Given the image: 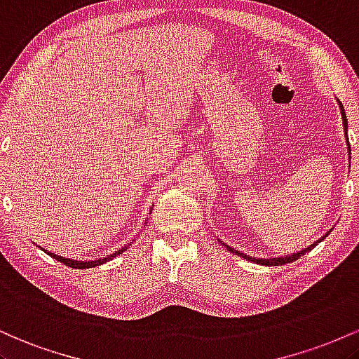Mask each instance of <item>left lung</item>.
<instances>
[{
	"mask_svg": "<svg viewBox=\"0 0 359 359\" xmlns=\"http://www.w3.org/2000/svg\"><path fill=\"white\" fill-rule=\"evenodd\" d=\"M339 107H341V114H342V123H344V128H346V139H348V118H346L344 108H342V104H341V103H339ZM348 146H349V140H348ZM349 154H351V147H349ZM349 159H351V158H349ZM329 232H331V231H329ZM329 232L325 233V236H322L319 241H316V243H313V244H310L309 248H305V249H302V251L295 252V255H290V256H285V257H273V259H255V257L245 256V255H243V252H239V251H236V249L229 248V245H227V249H229V251L232 252V255H237V256L244 257V259H248V261H255V263L264 264V266H280V264H287V263H292V261H297V259H299L300 256H304L305 252L312 251V249L316 248V245L319 244L322 239H325V237L329 236Z\"/></svg>",
	"mask_w": 359,
	"mask_h": 359,
	"instance_id": "1",
	"label": "left lung"
}]
</instances>
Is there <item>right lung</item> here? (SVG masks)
<instances>
[{
	"label": "right lung",
	"instance_id": "obj_1",
	"mask_svg": "<svg viewBox=\"0 0 359 359\" xmlns=\"http://www.w3.org/2000/svg\"><path fill=\"white\" fill-rule=\"evenodd\" d=\"M126 249H127V245H126V248L118 249V251H116V252H115V255H111V256L104 257V259L88 261V263H79V261H71V259H64V257H60V256H55V255H52V252H47V255H49L50 257H54V259H57V261H60V263H64V264H66V266H71V268H78V269H86V268H95V266H100V264H103V263H107V261L114 259V257H115V256L122 255V252H123V251H126Z\"/></svg>",
	"mask_w": 359,
	"mask_h": 359
}]
</instances>
